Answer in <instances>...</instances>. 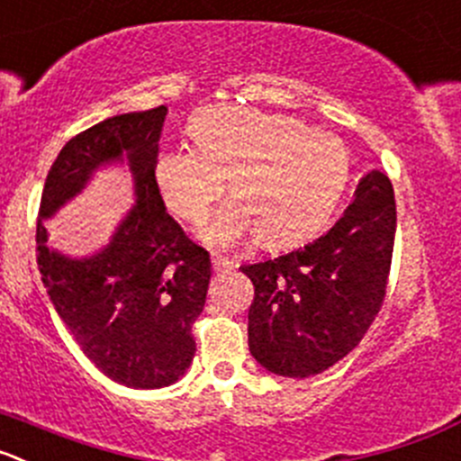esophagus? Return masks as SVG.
Returning a JSON list of instances; mask_svg holds the SVG:
<instances>
[{"label": "esophagus", "mask_w": 461, "mask_h": 461, "mask_svg": "<svg viewBox=\"0 0 461 461\" xmlns=\"http://www.w3.org/2000/svg\"><path fill=\"white\" fill-rule=\"evenodd\" d=\"M211 264H213V270H216V273H227V270L234 268V261L225 259V257H218V255L211 257Z\"/></svg>", "instance_id": "1"}]
</instances>
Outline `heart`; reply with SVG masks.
<instances>
[{
	"instance_id": "1",
	"label": "heart",
	"mask_w": 461,
	"mask_h": 461,
	"mask_svg": "<svg viewBox=\"0 0 461 461\" xmlns=\"http://www.w3.org/2000/svg\"><path fill=\"white\" fill-rule=\"evenodd\" d=\"M193 148H166L154 158V184L177 218L197 222L221 197L200 236L230 248L257 234L266 248H289L316 234L350 179L341 139L289 115L245 106H209L188 124Z\"/></svg>"
}]
</instances>
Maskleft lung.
<instances>
[{"instance_id":"8db88e82","label":"left lung","mask_w":461,"mask_h":461,"mask_svg":"<svg viewBox=\"0 0 461 461\" xmlns=\"http://www.w3.org/2000/svg\"><path fill=\"white\" fill-rule=\"evenodd\" d=\"M393 236V186L371 170L328 234L277 259L240 266L255 284L248 346L266 371L318 375L364 339L384 300Z\"/></svg>"}]
</instances>
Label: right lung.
<instances>
[{"label": "right lung", "instance_id": "right-lung-1", "mask_svg": "<svg viewBox=\"0 0 461 461\" xmlns=\"http://www.w3.org/2000/svg\"><path fill=\"white\" fill-rule=\"evenodd\" d=\"M166 106L106 118L77 133L45 179L38 213V268L56 313L106 377L131 389L170 386L195 357L191 328L206 303L209 252L166 213L154 158ZM124 165L134 204L93 256L51 249L44 221L78 194L94 172Z\"/></svg>", "mask_w": 461, "mask_h": 461}]
</instances>
